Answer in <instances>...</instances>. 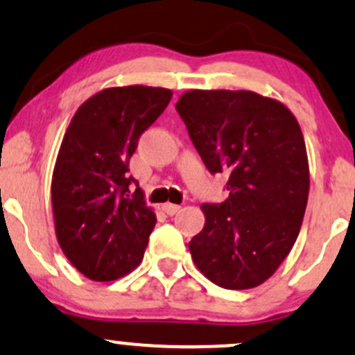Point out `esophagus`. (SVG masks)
I'll return each mask as SVG.
<instances>
[{
	"label": "esophagus",
	"instance_id": "34e87169",
	"mask_svg": "<svg viewBox=\"0 0 355 355\" xmlns=\"http://www.w3.org/2000/svg\"><path fill=\"white\" fill-rule=\"evenodd\" d=\"M162 210L166 211L167 215H174V214H178L179 210H181V207H179V205H173V203H166L162 207Z\"/></svg>",
	"mask_w": 355,
	"mask_h": 355
}]
</instances>
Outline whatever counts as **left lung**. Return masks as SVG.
I'll return each instance as SVG.
<instances>
[{"instance_id": "1", "label": "left lung", "mask_w": 355, "mask_h": 355, "mask_svg": "<svg viewBox=\"0 0 355 355\" xmlns=\"http://www.w3.org/2000/svg\"><path fill=\"white\" fill-rule=\"evenodd\" d=\"M176 111L205 167L227 176V200L202 205L205 227L189 241L193 261L218 287H257L291 253L308 205L297 119L250 90H189Z\"/></svg>"}]
</instances>
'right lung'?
I'll list each match as a JSON object with an SVG mask.
<instances>
[{
	"instance_id": "obj_1",
	"label": "right lung",
	"mask_w": 355,
	"mask_h": 355,
	"mask_svg": "<svg viewBox=\"0 0 355 355\" xmlns=\"http://www.w3.org/2000/svg\"><path fill=\"white\" fill-rule=\"evenodd\" d=\"M171 97L159 87L105 89L80 105L64 133L51 184L54 225L64 257L87 279L116 280L144 259L157 218L130 159Z\"/></svg>"
}]
</instances>
